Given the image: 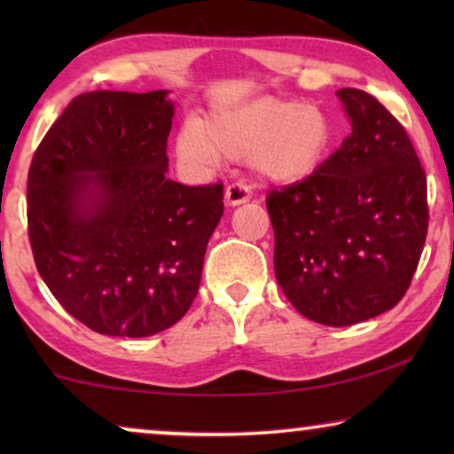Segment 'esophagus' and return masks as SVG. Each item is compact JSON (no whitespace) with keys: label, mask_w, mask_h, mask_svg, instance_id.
Listing matches in <instances>:
<instances>
[{"label":"esophagus","mask_w":454,"mask_h":454,"mask_svg":"<svg viewBox=\"0 0 454 454\" xmlns=\"http://www.w3.org/2000/svg\"><path fill=\"white\" fill-rule=\"evenodd\" d=\"M252 198L250 185H246L244 182H235L229 185L225 190V202L229 207H238V204H244Z\"/></svg>","instance_id":"esophagus-1"}]
</instances>
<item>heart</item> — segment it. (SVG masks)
I'll return each instance as SVG.
<instances>
[{"mask_svg": "<svg viewBox=\"0 0 454 454\" xmlns=\"http://www.w3.org/2000/svg\"><path fill=\"white\" fill-rule=\"evenodd\" d=\"M333 123L325 111L287 98L260 97L215 111L179 132L177 157L192 169H213L221 157L246 159L270 182L306 179L325 160Z\"/></svg>", "mask_w": 454, "mask_h": 454, "instance_id": "b5f03b06", "label": "heart"}]
</instances>
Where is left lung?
<instances>
[{
	"label": "left lung",
	"instance_id": "obj_1",
	"mask_svg": "<svg viewBox=\"0 0 454 454\" xmlns=\"http://www.w3.org/2000/svg\"><path fill=\"white\" fill-rule=\"evenodd\" d=\"M351 134L312 176L266 198L275 275L306 318L349 326L395 308L427 235V184L405 128L374 97L340 89Z\"/></svg>",
	"mask_w": 454,
	"mask_h": 454
}]
</instances>
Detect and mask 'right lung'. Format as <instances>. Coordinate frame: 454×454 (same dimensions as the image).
Instances as JSON below:
<instances>
[{
  "label": "right lung",
  "instance_id": "add662e5",
  "mask_svg": "<svg viewBox=\"0 0 454 454\" xmlns=\"http://www.w3.org/2000/svg\"><path fill=\"white\" fill-rule=\"evenodd\" d=\"M167 90L72 98L28 169V239L61 308L98 334L151 337L188 312L223 184L165 176Z\"/></svg>",
  "mask_w": 454,
  "mask_h": 454
}]
</instances>
